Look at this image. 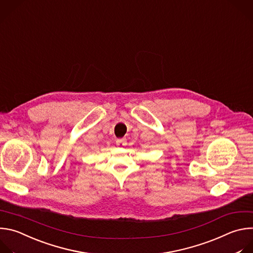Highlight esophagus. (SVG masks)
I'll return each instance as SVG.
<instances>
[{"label":"esophagus","mask_w":253,"mask_h":253,"mask_svg":"<svg viewBox=\"0 0 253 253\" xmlns=\"http://www.w3.org/2000/svg\"><path fill=\"white\" fill-rule=\"evenodd\" d=\"M116 143H117V145H119V146H124V145L126 144V141L125 138H118V139L116 140Z\"/></svg>","instance_id":"1"}]
</instances>
